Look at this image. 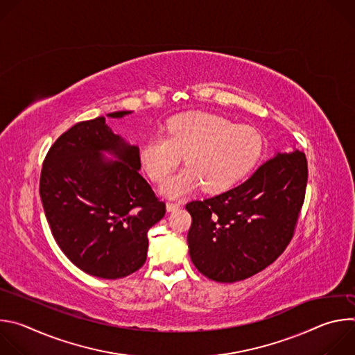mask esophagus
Masks as SVG:
<instances>
[{"instance_id": "34e87169", "label": "esophagus", "mask_w": 355, "mask_h": 355, "mask_svg": "<svg viewBox=\"0 0 355 355\" xmlns=\"http://www.w3.org/2000/svg\"><path fill=\"white\" fill-rule=\"evenodd\" d=\"M180 204H177V202H167V205H166V208H167V211L168 212H174V211H178L180 209Z\"/></svg>"}]
</instances>
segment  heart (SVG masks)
Listing matches in <instances>:
<instances>
[{
    "mask_svg": "<svg viewBox=\"0 0 355 355\" xmlns=\"http://www.w3.org/2000/svg\"><path fill=\"white\" fill-rule=\"evenodd\" d=\"M264 151L263 135L251 126L209 112H184L168 119L140 147V163L155 182L166 180L185 156V167L160 188L170 198L184 196L202 185L207 192L232 188L257 166Z\"/></svg>",
    "mask_w": 355,
    "mask_h": 355,
    "instance_id": "1",
    "label": "heart"
}]
</instances>
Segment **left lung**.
Segmentation results:
<instances>
[{
	"label": "left lung",
	"mask_w": 355,
	"mask_h": 355,
	"mask_svg": "<svg viewBox=\"0 0 355 355\" xmlns=\"http://www.w3.org/2000/svg\"><path fill=\"white\" fill-rule=\"evenodd\" d=\"M306 182V157L293 148L277 153L240 185L187 204L189 256L198 271L216 282H236L272 264L292 239Z\"/></svg>",
	"instance_id": "1"
}]
</instances>
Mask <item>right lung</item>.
<instances>
[{"label":"right lung","instance_id":"obj_1","mask_svg":"<svg viewBox=\"0 0 355 355\" xmlns=\"http://www.w3.org/2000/svg\"><path fill=\"white\" fill-rule=\"evenodd\" d=\"M139 170V147L115 135L104 116L76 123L50 147L39 187L43 211L56 243L81 271L118 279L144 264L147 232L166 205Z\"/></svg>","mask_w":355,"mask_h":355}]
</instances>
